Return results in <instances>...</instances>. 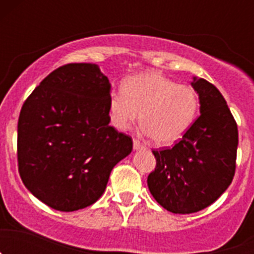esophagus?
<instances>
[{
    "label": "esophagus",
    "mask_w": 254,
    "mask_h": 254,
    "mask_svg": "<svg viewBox=\"0 0 254 254\" xmlns=\"http://www.w3.org/2000/svg\"><path fill=\"white\" fill-rule=\"evenodd\" d=\"M143 149H145V146H143V145L140 142V141L133 140V150L138 151V150H143Z\"/></svg>",
    "instance_id": "obj_1"
}]
</instances>
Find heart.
Masks as SVG:
<instances>
[{"label": "heart", "instance_id": "b5f03b06", "mask_svg": "<svg viewBox=\"0 0 254 254\" xmlns=\"http://www.w3.org/2000/svg\"><path fill=\"white\" fill-rule=\"evenodd\" d=\"M199 98L188 85H179L158 71L128 77L122 90L109 96L112 123L127 129L140 120L142 129L159 146H170L185 137L198 114Z\"/></svg>", "mask_w": 254, "mask_h": 254}]
</instances>
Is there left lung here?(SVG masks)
<instances>
[{"label":"left lung","mask_w":254,"mask_h":254,"mask_svg":"<svg viewBox=\"0 0 254 254\" xmlns=\"http://www.w3.org/2000/svg\"><path fill=\"white\" fill-rule=\"evenodd\" d=\"M199 98V117L172 149L152 151L156 168L147 187L173 214H193L214 203L235 173L238 127L224 96L205 78L190 82Z\"/></svg>","instance_id":"obj_1"}]
</instances>
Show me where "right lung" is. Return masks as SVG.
I'll return each mask as SVG.
<instances>
[{
	"label": "right lung",
	"mask_w": 254,
	"mask_h": 254,
	"mask_svg": "<svg viewBox=\"0 0 254 254\" xmlns=\"http://www.w3.org/2000/svg\"><path fill=\"white\" fill-rule=\"evenodd\" d=\"M112 85L95 64L49 73L21 108L17 161L33 196L58 211L85 208L104 193L132 138L109 126Z\"/></svg>",
	"instance_id": "1"
}]
</instances>
